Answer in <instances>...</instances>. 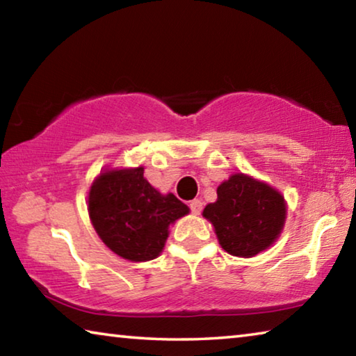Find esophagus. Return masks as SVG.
Returning <instances> with one entry per match:
<instances>
[{
  "label": "esophagus",
  "mask_w": 356,
  "mask_h": 356,
  "mask_svg": "<svg viewBox=\"0 0 356 356\" xmlns=\"http://www.w3.org/2000/svg\"><path fill=\"white\" fill-rule=\"evenodd\" d=\"M190 210L195 215H200L201 210H202V201L201 200H193L190 201Z\"/></svg>",
  "instance_id": "34e87169"
}]
</instances>
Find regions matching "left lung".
I'll use <instances>...</instances> for the list:
<instances>
[{
    "label": "left lung",
    "mask_w": 356,
    "mask_h": 356,
    "mask_svg": "<svg viewBox=\"0 0 356 356\" xmlns=\"http://www.w3.org/2000/svg\"><path fill=\"white\" fill-rule=\"evenodd\" d=\"M218 200L202 215L212 222L222 250L251 257L268 248L284 226V197L267 184L234 174L216 190Z\"/></svg>",
    "instance_id": "8db88e82"
}]
</instances>
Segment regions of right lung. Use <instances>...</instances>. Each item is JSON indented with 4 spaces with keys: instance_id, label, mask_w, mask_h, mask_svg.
I'll use <instances>...</instances> for the list:
<instances>
[{
    "instance_id": "obj_1",
    "label": "right lung",
    "mask_w": 356,
    "mask_h": 356,
    "mask_svg": "<svg viewBox=\"0 0 356 356\" xmlns=\"http://www.w3.org/2000/svg\"><path fill=\"white\" fill-rule=\"evenodd\" d=\"M89 216L111 251L134 262L150 261L163 250L168 227L188 207L161 195L144 179V168L100 174L89 191Z\"/></svg>"
}]
</instances>
